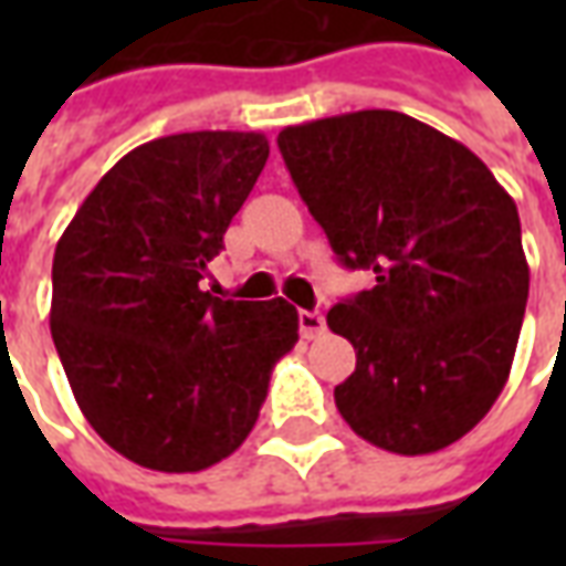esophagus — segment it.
Listing matches in <instances>:
<instances>
[{
	"label": "esophagus",
	"mask_w": 566,
	"mask_h": 566,
	"mask_svg": "<svg viewBox=\"0 0 566 566\" xmlns=\"http://www.w3.org/2000/svg\"><path fill=\"white\" fill-rule=\"evenodd\" d=\"M300 333H303V339H315L324 333V315L321 312H308V308H300Z\"/></svg>",
	"instance_id": "34e87169"
}]
</instances>
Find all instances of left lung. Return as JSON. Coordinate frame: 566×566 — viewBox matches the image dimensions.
<instances>
[{"mask_svg":"<svg viewBox=\"0 0 566 566\" xmlns=\"http://www.w3.org/2000/svg\"><path fill=\"white\" fill-rule=\"evenodd\" d=\"M279 150L339 263L376 275L327 312L357 352L339 416L394 454L458 442L503 391L522 333L512 197L461 142L385 108L284 127Z\"/></svg>","mask_w":566,"mask_h":566,"instance_id":"8db88e82","label":"left lung"}]
</instances>
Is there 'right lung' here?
Here are the masks:
<instances>
[{
	"label": "right lung",
	"mask_w": 566,
	"mask_h": 566,
	"mask_svg": "<svg viewBox=\"0 0 566 566\" xmlns=\"http://www.w3.org/2000/svg\"><path fill=\"white\" fill-rule=\"evenodd\" d=\"M266 157L260 133L145 142L56 242V355L93 430L139 467L197 473L233 454L300 339L282 296L223 300L199 284Z\"/></svg>",
	"instance_id": "1"
}]
</instances>
